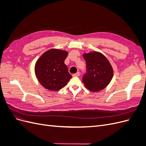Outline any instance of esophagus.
<instances>
[{"label":"esophagus","instance_id":"obj_1","mask_svg":"<svg viewBox=\"0 0 146 146\" xmlns=\"http://www.w3.org/2000/svg\"><path fill=\"white\" fill-rule=\"evenodd\" d=\"M72 76L73 77H78V76H80V72H78L76 74H74L72 75Z\"/></svg>","mask_w":146,"mask_h":146}]
</instances>
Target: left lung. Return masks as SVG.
<instances>
[{"instance_id":"left-lung-1","label":"left lung","mask_w":146,"mask_h":146,"mask_svg":"<svg viewBox=\"0 0 146 146\" xmlns=\"http://www.w3.org/2000/svg\"><path fill=\"white\" fill-rule=\"evenodd\" d=\"M83 56L86 64V71L82 78L84 85L92 92L104 90L113 76L111 64L103 54L98 52L84 54Z\"/></svg>"}]
</instances>
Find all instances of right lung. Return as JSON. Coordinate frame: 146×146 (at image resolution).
<instances>
[{
    "mask_svg": "<svg viewBox=\"0 0 146 146\" xmlns=\"http://www.w3.org/2000/svg\"><path fill=\"white\" fill-rule=\"evenodd\" d=\"M68 52L50 49L40 56L35 64V71L41 85L50 91L63 88L72 78L64 61Z\"/></svg>",
    "mask_w": 146,
    "mask_h": 146,
    "instance_id": "obj_1",
    "label": "right lung"
}]
</instances>
